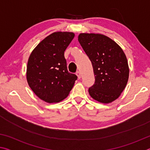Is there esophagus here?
Masks as SVG:
<instances>
[{"instance_id":"34e87169","label":"esophagus","mask_w":150,"mask_h":150,"mask_svg":"<svg viewBox=\"0 0 150 150\" xmlns=\"http://www.w3.org/2000/svg\"><path fill=\"white\" fill-rule=\"evenodd\" d=\"M76 75H77L78 79H81V74L80 71H77L76 72Z\"/></svg>"}]
</instances>
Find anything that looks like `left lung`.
<instances>
[{"label": "left lung", "mask_w": 150, "mask_h": 150, "mask_svg": "<svg viewBox=\"0 0 150 150\" xmlns=\"http://www.w3.org/2000/svg\"><path fill=\"white\" fill-rule=\"evenodd\" d=\"M78 41L93 67L95 83L88 88L91 97L109 103L119 97L125 88L129 67L123 50L108 37L98 34H80Z\"/></svg>", "instance_id": "obj_1"}]
</instances>
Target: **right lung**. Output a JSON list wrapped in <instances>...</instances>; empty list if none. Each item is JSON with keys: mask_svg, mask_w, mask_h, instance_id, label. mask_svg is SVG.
Listing matches in <instances>:
<instances>
[{"mask_svg": "<svg viewBox=\"0 0 150 150\" xmlns=\"http://www.w3.org/2000/svg\"><path fill=\"white\" fill-rule=\"evenodd\" d=\"M73 32H57L48 35L30 54L27 65L28 83L38 97L57 103L69 95L77 76L67 70L64 52L72 41Z\"/></svg>", "mask_w": 150, "mask_h": 150, "instance_id": "obj_1", "label": "right lung"}]
</instances>
